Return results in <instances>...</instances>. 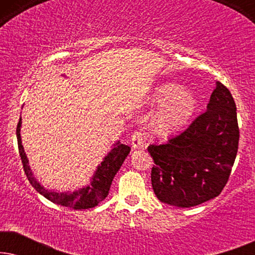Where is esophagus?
Returning a JSON list of instances; mask_svg holds the SVG:
<instances>
[{
    "mask_svg": "<svg viewBox=\"0 0 255 255\" xmlns=\"http://www.w3.org/2000/svg\"><path fill=\"white\" fill-rule=\"evenodd\" d=\"M131 146L133 149L141 148L144 146V134L140 131H135L131 137Z\"/></svg>",
    "mask_w": 255,
    "mask_h": 255,
    "instance_id": "esophagus-1",
    "label": "esophagus"
}]
</instances>
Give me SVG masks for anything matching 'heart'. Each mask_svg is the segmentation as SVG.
Masks as SVG:
<instances>
[{"mask_svg":"<svg viewBox=\"0 0 255 255\" xmlns=\"http://www.w3.org/2000/svg\"><path fill=\"white\" fill-rule=\"evenodd\" d=\"M151 102L153 106L163 107L152 121L153 131L162 137L181 130L198 109L196 94L172 81L159 83L153 89Z\"/></svg>","mask_w":255,"mask_h":255,"instance_id":"b5f03b06","label":"heart"}]
</instances>
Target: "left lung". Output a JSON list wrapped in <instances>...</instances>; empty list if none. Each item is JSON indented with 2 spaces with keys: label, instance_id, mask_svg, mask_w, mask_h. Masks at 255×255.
<instances>
[{
  "label": "left lung",
  "instance_id": "1",
  "mask_svg": "<svg viewBox=\"0 0 255 255\" xmlns=\"http://www.w3.org/2000/svg\"><path fill=\"white\" fill-rule=\"evenodd\" d=\"M239 142L235 100L216 82L207 111L166 144L149 145L151 181L162 203L190 208L217 197L228 182Z\"/></svg>",
  "mask_w": 255,
  "mask_h": 255
}]
</instances>
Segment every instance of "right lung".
Listing matches in <instances>:
<instances>
[{"mask_svg":"<svg viewBox=\"0 0 255 255\" xmlns=\"http://www.w3.org/2000/svg\"><path fill=\"white\" fill-rule=\"evenodd\" d=\"M20 127H22V118H19V122L17 124L16 128L17 142H18V151L20 159H22L24 172H25L26 177L30 181L31 186L40 195H43L44 197H46L47 200L53 202V203L62 205V207L73 208L75 210L96 207L97 204L101 203L108 196L115 175L120 170L125 158H127L131 151L130 146L121 144L120 141L115 142L114 148L104 156L101 165L97 166L95 173H94L93 177L90 179L89 184L82 187L81 189L73 191V193H71V191L59 193L57 190L46 189L33 176L32 170H31L29 166V160H27L26 153L24 151V147L22 145Z\"/></svg>","mask_w":255,"mask_h":255,"instance_id":"right-lung-1","label":"right lung"}]
</instances>
